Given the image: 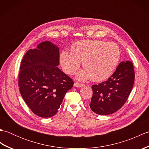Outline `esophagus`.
I'll return each mask as SVG.
<instances>
[{
    "mask_svg": "<svg viewBox=\"0 0 149 149\" xmlns=\"http://www.w3.org/2000/svg\"><path fill=\"white\" fill-rule=\"evenodd\" d=\"M84 85L83 84H81V83H74V86L75 87H77V88H79V87H83L84 86Z\"/></svg>",
    "mask_w": 149,
    "mask_h": 149,
    "instance_id": "1",
    "label": "esophagus"
}]
</instances>
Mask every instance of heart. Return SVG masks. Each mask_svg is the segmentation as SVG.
<instances>
[{
    "label": "heart",
    "instance_id": "obj_1",
    "mask_svg": "<svg viewBox=\"0 0 149 149\" xmlns=\"http://www.w3.org/2000/svg\"><path fill=\"white\" fill-rule=\"evenodd\" d=\"M120 52L112 42L100 40H81L71 47V52L64 50L60 56V62L64 71L74 74L79 67L81 61L85 70L77 74L79 79L91 78L100 82L108 79L118 65Z\"/></svg>",
    "mask_w": 149,
    "mask_h": 149
}]
</instances>
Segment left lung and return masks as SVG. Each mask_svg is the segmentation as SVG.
<instances>
[{
	"label": "left lung",
	"mask_w": 149,
	"mask_h": 149,
	"mask_svg": "<svg viewBox=\"0 0 149 149\" xmlns=\"http://www.w3.org/2000/svg\"><path fill=\"white\" fill-rule=\"evenodd\" d=\"M134 72L131 61L121 62L108 79L92 86L90 107L98 115H107L123 106L134 85Z\"/></svg>",
	"instance_id": "1"
}]
</instances>
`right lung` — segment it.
<instances>
[{"mask_svg":"<svg viewBox=\"0 0 149 149\" xmlns=\"http://www.w3.org/2000/svg\"><path fill=\"white\" fill-rule=\"evenodd\" d=\"M59 64V49L45 41L30 49L22 60L18 74L21 95L36 115H55L74 81L63 73Z\"/></svg>","mask_w":149,"mask_h":149,"instance_id":"1","label":"right lung"}]
</instances>
